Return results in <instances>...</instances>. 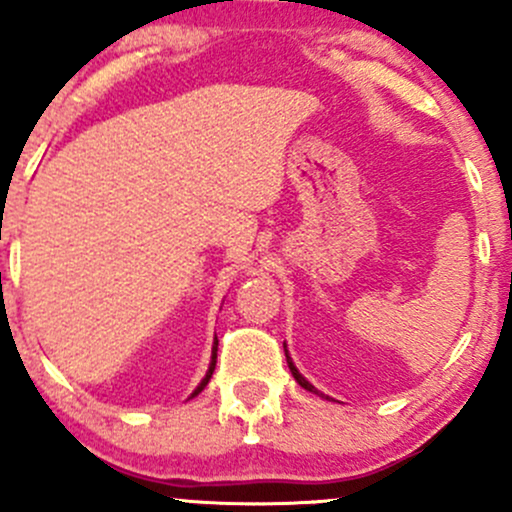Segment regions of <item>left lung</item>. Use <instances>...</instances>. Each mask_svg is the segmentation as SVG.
Returning a JSON list of instances; mask_svg holds the SVG:
<instances>
[{
  "mask_svg": "<svg viewBox=\"0 0 512 512\" xmlns=\"http://www.w3.org/2000/svg\"><path fill=\"white\" fill-rule=\"evenodd\" d=\"M283 349H285V359H288V368H290V373H293V378H295V381H298V383H300V386H302V388H305V390H310V393H317V395H320V398H329V395H324V393H320V390H317L315 386H312V383H310V381H307V378H305V376H302V373L298 371V368H295V364H293V359H290V354H288V346H285V344H283ZM329 400H332V398H329Z\"/></svg>",
  "mask_w": 512,
  "mask_h": 512,
  "instance_id": "8db88e82",
  "label": "left lung"
}]
</instances>
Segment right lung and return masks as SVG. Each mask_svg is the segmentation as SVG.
<instances>
[{"instance_id": "right-lung-1", "label": "right lung", "mask_w": 512, "mask_h": 512, "mask_svg": "<svg viewBox=\"0 0 512 512\" xmlns=\"http://www.w3.org/2000/svg\"><path fill=\"white\" fill-rule=\"evenodd\" d=\"M217 337H214V344H212V359H210V368H207V373H205V378H202L200 381V386H197L195 390H192L190 393V398H195V395H200L202 390H205V386L207 383H210V378H212V373H214V366H217Z\"/></svg>"}]
</instances>
